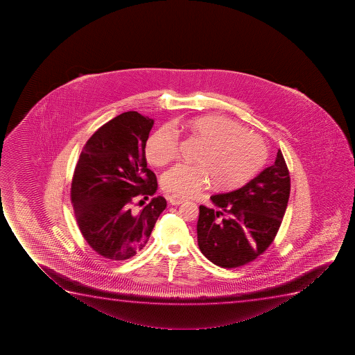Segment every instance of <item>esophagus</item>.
<instances>
[{"instance_id":"obj_1","label":"esophagus","mask_w":355,"mask_h":355,"mask_svg":"<svg viewBox=\"0 0 355 355\" xmlns=\"http://www.w3.org/2000/svg\"><path fill=\"white\" fill-rule=\"evenodd\" d=\"M167 200H168V202L172 205H180L184 203L187 198L184 196H180V195H177V193H173V195H170V196L167 197Z\"/></svg>"}]
</instances>
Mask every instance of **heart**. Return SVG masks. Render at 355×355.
I'll return each instance as SVG.
<instances>
[{
	"label": "heart",
	"mask_w": 355,
	"mask_h": 355,
	"mask_svg": "<svg viewBox=\"0 0 355 355\" xmlns=\"http://www.w3.org/2000/svg\"><path fill=\"white\" fill-rule=\"evenodd\" d=\"M185 130L205 144L197 165L180 163L164 175V188L192 196L213 182L218 190L240 188L263 166L268 155L266 142L245 125L222 115H203L185 122ZM178 155V137L164 125L147 140L150 163L163 166Z\"/></svg>",
	"instance_id": "b5f03b06"
}]
</instances>
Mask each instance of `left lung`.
Instances as JSON below:
<instances>
[{"label":"left lung","mask_w":355,"mask_h":355,"mask_svg":"<svg viewBox=\"0 0 355 355\" xmlns=\"http://www.w3.org/2000/svg\"><path fill=\"white\" fill-rule=\"evenodd\" d=\"M290 196V175L282 150L275 162L246 185L210 197L216 209L200 205L197 240L217 266L234 268L253 261L278 233Z\"/></svg>","instance_id":"obj_1"}]
</instances>
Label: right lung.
Masks as SVG:
<instances>
[{
	"mask_svg": "<svg viewBox=\"0 0 355 355\" xmlns=\"http://www.w3.org/2000/svg\"><path fill=\"white\" fill-rule=\"evenodd\" d=\"M155 120L127 112L92 134L80 153L71 183L76 221L89 246L110 260H125L150 239L166 200L153 197L140 210L135 198L153 196L157 177L145 147Z\"/></svg>",
	"mask_w": 355,
	"mask_h": 355,
	"instance_id": "obj_1",
	"label": "right lung"
}]
</instances>
